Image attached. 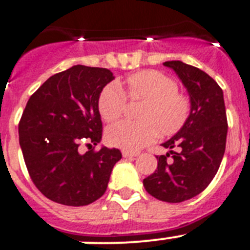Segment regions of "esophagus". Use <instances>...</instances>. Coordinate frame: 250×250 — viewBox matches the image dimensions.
I'll return each mask as SVG.
<instances>
[{
	"label": "esophagus",
	"mask_w": 250,
	"mask_h": 250,
	"mask_svg": "<svg viewBox=\"0 0 250 250\" xmlns=\"http://www.w3.org/2000/svg\"><path fill=\"white\" fill-rule=\"evenodd\" d=\"M123 156L124 157H135V156H137V153L136 152H130V151L124 150L123 151Z\"/></svg>",
	"instance_id": "obj_1"
}]
</instances>
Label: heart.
Returning a JSON list of instances; mask_svg holds the SVG:
<instances>
[{
  "label": "heart",
  "mask_w": 250,
  "mask_h": 250,
  "mask_svg": "<svg viewBox=\"0 0 250 250\" xmlns=\"http://www.w3.org/2000/svg\"><path fill=\"white\" fill-rule=\"evenodd\" d=\"M125 91L116 83H109L98 98V110L105 121L113 123L126 109V97L146 100L140 118L145 121H119L106 130L110 145L123 150L136 151L147 146L162 134L170 135L185 125L191 111V103L178 91L176 80L157 70H143L124 80ZM159 125V127L156 126Z\"/></svg>",
  "instance_id": "1"
}]
</instances>
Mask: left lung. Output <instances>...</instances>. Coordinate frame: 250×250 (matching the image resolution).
<instances>
[{
  "label": "left lung",
  "mask_w": 250,
  "mask_h": 250,
  "mask_svg": "<svg viewBox=\"0 0 250 250\" xmlns=\"http://www.w3.org/2000/svg\"><path fill=\"white\" fill-rule=\"evenodd\" d=\"M182 80L191 98V113L182 129L162 144L170 152L156 156L157 170L144 180L152 197L168 203L187 201L205 191L219 168L226 150L223 90L213 78L181 61L165 62ZM177 147L180 151H173Z\"/></svg>",
  "instance_id": "1"
}]
</instances>
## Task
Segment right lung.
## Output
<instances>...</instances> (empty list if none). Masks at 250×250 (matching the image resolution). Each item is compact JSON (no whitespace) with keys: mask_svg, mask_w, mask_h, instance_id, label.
<instances>
[{"mask_svg":"<svg viewBox=\"0 0 250 250\" xmlns=\"http://www.w3.org/2000/svg\"><path fill=\"white\" fill-rule=\"evenodd\" d=\"M113 79L106 68L74 65L52 75L27 102L18 124L20 145L34 186L53 202L86 206L106 191L120 150L93 148L83 155L78 148L102 140L98 98Z\"/></svg>","mask_w":250,"mask_h":250,"instance_id":"add662e5","label":"right lung"}]
</instances>
